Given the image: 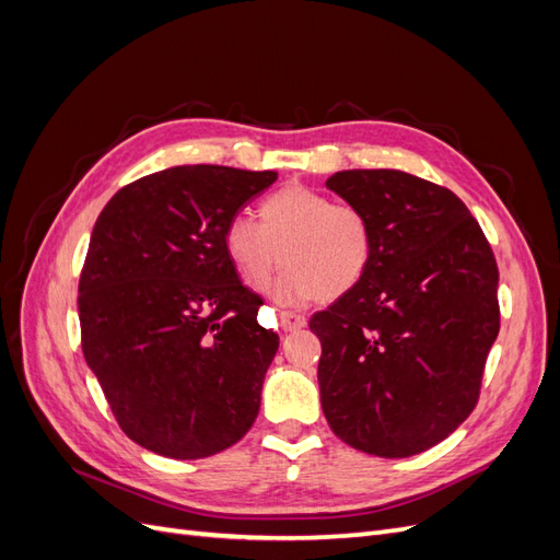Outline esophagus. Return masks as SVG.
<instances>
[{"label":"esophagus","mask_w":560,"mask_h":560,"mask_svg":"<svg viewBox=\"0 0 560 560\" xmlns=\"http://www.w3.org/2000/svg\"><path fill=\"white\" fill-rule=\"evenodd\" d=\"M306 317L303 315H299V313H292V311H282L280 313V327H282V331H299V329H303L306 327Z\"/></svg>","instance_id":"obj_1"}]
</instances>
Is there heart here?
I'll use <instances>...</instances> for the list:
<instances>
[{"instance_id":"b5f03b06","label":"heart","mask_w":560,"mask_h":560,"mask_svg":"<svg viewBox=\"0 0 560 560\" xmlns=\"http://www.w3.org/2000/svg\"><path fill=\"white\" fill-rule=\"evenodd\" d=\"M261 224L245 214L229 219L224 247L243 280L264 287L280 264L276 284L292 303L341 299L358 290L374 261V231L350 202H334L306 184L282 186L259 208Z\"/></svg>"}]
</instances>
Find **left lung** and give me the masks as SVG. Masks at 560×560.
<instances>
[{
	"label": "left lung",
	"mask_w": 560,
	"mask_h": 560,
	"mask_svg": "<svg viewBox=\"0 0 560 560\" xmlns=\"http://www.w3.org/2000/svg\"><path fill=\"white\" fill-rule=\"evenodd\" d=\"M327 186L374 231L358 290L311 317L322 411L338 439L409 457L474 411L500 331L498 264L446 186L401 171H343Z\"/></svg>",
	"instance_id": "obj_1"
}]
</instances>
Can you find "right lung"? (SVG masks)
<instances>
[{
    "instance_id": "right-lung-1",
    "label": "right lung",
    "mask_w": 560,
    "mask_h": 560,
    "mask_svg": "<svg viewBox=\"0 0 560 560\" xmlns=\"http://www.w3.org/2000/svg\"><path fill=\"white\" fill-rule=\"evenodd\" d=\"M278 173L177 165L100 212L79 278L81 348L135 444L175 460L233 446L259 413L280 338L238 278L224 229Z\"/></svg>"
}]
</instances>
